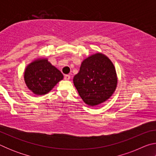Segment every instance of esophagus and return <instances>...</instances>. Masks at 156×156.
Here are the masks:
<instances>
[{"label": "esophagus", "mask_w": 156, "mask_h": 156, "mask_svg": "<svg viewBox=\"0 0 156 156\" xmlns=\"http://www.w3.org/2000/svg\"><path fill=\"white\" fill-rule=\"evenodd\" d=\"M64 79L65 80H69L70 79V76L69 75H65L64 76Z\"/></svg>", "instance_id": "1"}]
</instances>
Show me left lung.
I'll return each instance as SVG.
<instances>
[{"label": "left lung", "instance_id": "left-lung-1", "mask_svg": "<svg viewBox=\"0 0 156 156\" xmlns=\"http://www.w3.org/2000/svg\"><path fill=\"white\" fill-rule=\"evenodd\" d=\"M73 80L79 96L91 107L109 99L118 83L113 64L109 58L100 53L91 55L83 60L80 71Z\"/></svg>", "mask_w": 156, "mask_h": 156}]
</instances>
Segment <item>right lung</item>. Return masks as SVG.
I'll list each match as a JSON object with an SVG mask.
<instances>
[{
    "label": "right lung",
    "mask_w": 156,
    "mask_h": 156,
    "mask_svg": "<svg viewBox=\"0 0 156 156\" xmlns=\"http://www.w3.org/2000/svg\"><path fill=\"white\" fill-rule=\"evenodd\" d=\"M25 82L36 95H44L63 79L62 73L47 59L41 58L30 63L25 71Z\"/></svg>",
    "instance_id": "add662e5"
}]
</instances>
